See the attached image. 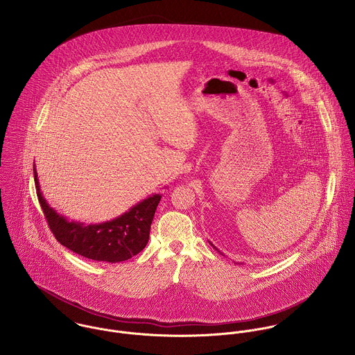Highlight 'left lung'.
<instances>
[{"label": "left lung", "instance_id": "1", "mask_svg": "<svg viewBox=\"0 0 355 355\" xmlns=\"http://www.w3.org/2000/svg\"><path fill=\"white\" fill-rule=\"evenodd\" d=\"M210 245H211V243H210ZM211 246H213V245H211ZM213 248H214V246H213ZM214 249H216V248H214ZM216 250H217V249H216Z\"/></svg>", "mask_w": 355, "mask_h": 355}]
</instances>
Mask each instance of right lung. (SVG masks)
<instances>
[{
	"label": "right lung",
	"mask_w": 355,
	"mask_h": 355,
	"mask_svg": "<svg viewBox=\"0 0 355 355\" xmlns=\"http://www.w3.org/2000/svg\"><path fill=\"white\" fill-rule=\"evenodd\" d=\"M34 180L38 200L54 238L73 253L94 261L121 262L141 253L148 245L153 217L161 200L159 194L137 203L117 218L85 225L68 221L49 206L41 193L35 168Z\"/></svg>",
	"instance_id": "right-lung-1"
}]
</instances>
